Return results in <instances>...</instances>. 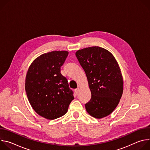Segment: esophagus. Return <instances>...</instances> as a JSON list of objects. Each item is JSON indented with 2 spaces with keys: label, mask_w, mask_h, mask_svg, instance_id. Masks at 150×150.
I'll return each instance as SVG.
<instances>
[{
  "label": "esophagus",
  "mask_w": 150,
  "mask_h": 150,
  "mask_svg": "<svg viewBox=\"0 0 150 150\" xmlns=\"http://www.w3.org/2000/svg\"><path fill=\"white\" fill-rule=\"evenodd\" d=\"M75 93L76 94H78V93H79V89H78V88L75 89Z\"/></svg>",
  "instance_id": "esophagus-1"
}]
</instances>
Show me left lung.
Listing matches in <instances>:
<instances>
[{"mask_svg": "<svg viewBox=\"0 0 150 150\" xmlns=\"http://www.w3.org/2000/svg\"><path fill=\"white\" fill-rule=\"evenodd\" d=\"M75 55L86 74L91 98L85 109L91 116L101 119L111 114L122 97L123 81L114 56L108 50L93 46Z\"/></svg>", "mask_w": 150, "mask_h": 150, "instance_id": "left-lung-1", "label": "left lung"}]
</instances>
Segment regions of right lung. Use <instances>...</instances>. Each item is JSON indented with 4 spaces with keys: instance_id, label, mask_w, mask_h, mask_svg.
<instances>
[{
    "instance_id": "1",
    "label": "right lung",
    "mask_w": 150,
    "mask_h": 150,
    "mask_svg": "<svg viewBox=\"0 0 150 150\" xmlns=\"http://www.w3.org/2000/svg\"><path fill=\"white\" fill-rule=\"evenodd\" d=\"M67 51H52L37 57L30 66L25 88L34 111L49 120L59 118L68 112L74 100L67 79L60 73Z\"/></svg>"
}]
</instances>
